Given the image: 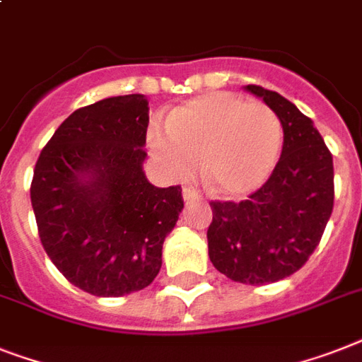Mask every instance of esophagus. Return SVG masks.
I'll list each match as a JSON object with an SVG mask.
<instances>
[{"mask_svg": "<svg viewBox=\"0 0 362 362\" xmlns=\"http://www.w3.org/2000/svg\"><path fill=\"white\" fill-rule=\"evenodd\" d=\"M182 195H184V201H199V199H202V195L195 187H184Z\"/></svg>", "mask_w": 362, "mask_h": 362, "instance_id": "esophagus-1", "label": "esophagus"}]
</instances>
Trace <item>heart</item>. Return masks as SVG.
<instances>
[{
  "mask_svg": "<svg viewBox=\"0 0 362 362\" xmlns=\"http://www.w3.org/2000/svg\"><path fill=\"white\" fill-rule=\"evenodd\" d=\"M148 141L173 175L189 176L204 161L211 189L243 197L262 186L277 165L283 124L269 105L211 93L173 110L167 130L156 126Z\"/></svg>",
  "mask_w": 362,
  "mask_h": 362,
  "instance_id": "obj_1",
  "label": "heart"
}]
</instances>
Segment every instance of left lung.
Segmentation results:
<instances>
[{
  "label": "left lung",
  "mask_w": 362,
  "mask_h": 362,
  "mask_svg": "<svg viewBox=\"0 0 362 362\" xmlns=\"http://www.w3.org/2000/svg\"><path fill=\"white\" fill-rule=\"evenodd\" d=\"M281 119L283 152L245 201H211L208 255L217 272L243 284L290 277L318 247L334 202L333 156L307 115L275 90L247 85Z\"/></svg>",
  "instance_id": "8db88e82"
}]
</instances>
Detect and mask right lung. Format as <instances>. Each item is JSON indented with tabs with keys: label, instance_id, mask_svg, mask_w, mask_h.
Returning <instances> with one entry per match:
<instances>
[{
	"label": "right lung",
	"instance_id": "obj_1",
	"mask_svg": "<svg viewBox=\"0 0 362 362\" xmlns=\"http://www.w3.org/2000/svg\"><path fill=\"white\" fill-rule=\"evenodd\" d=\"M148 102L111 96L79 107L46 143L31 180L38 238L69 283L100 298L143 290L184 208L180 186L143 173Z\"/></svg>",
	"mask_w": 362,
	"mask_h": 362
}]
</instances>
